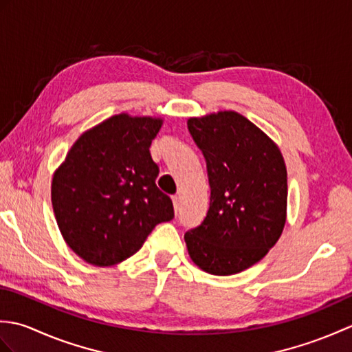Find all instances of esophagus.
Masks as SVG:
<instances>
[{
  "instance_id": "34e87169",
  "label": "esophagus",
  "mask_w": 352,
  "mask_h": 352,
  "mask_svg": "<svg viewBox=\"0 0 352 352\" xmlns=\"http://www.w3.org/2000/svg\"><path fill=\"white\" fill-rule=\"evenodd\" d=\"M172 203H174V210L177 213L178 210H180V197H177V195L172 197Z\"/></svg>"
}]
</instances>
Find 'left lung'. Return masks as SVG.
<instances>
[{
  "instance_id": "1",
  "label": "left lung",
  "mask_w": 352,
  "mask_h": 352,
  "mask_svg": "<svg viewBox=\"0 0 352 352\" xmlns=\"http://www.w3.org/2000/svg\"><path fill=\"white\" fill-rule=\"evenodd\" d=\"M188 129L204 154L212 190L203 223L184 234L188 252L208 274H239L283 233L286 163L275 142L237 111L189 118Z\"/></svg>"
}]
</instances>
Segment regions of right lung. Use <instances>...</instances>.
<instances>
[{
  "label": "right lung",
  "instance_id": "right-lung-1",
  "mask_svg": "<svg viewBox=\"0 0 352 352\" xmlns=\"http://www.w3.org/2000/svg\"><path fill=\"white\" fill-rule=\"evenodd\" d=\"M162 118L119 113L85 131L52 175L51 203L66 245L94 266L136 254L153 228L174 218L157 188L149 146Z\"/></svg>",
  "mask_w": 352,
  "mask_h": 352
}]
</instances>
